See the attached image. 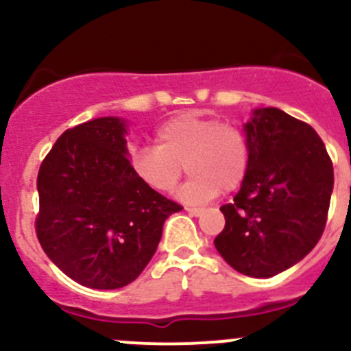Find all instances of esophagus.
<instances>
[{
	"instance_id": "1",
	"label": "esophagus",
	"mask_w": 351,
	"mask_h": 351,
	"mask_svg": "<svg viewBox=\"0 0 351 351\" xmlns=\"http://www.w3.org/2000/svg\"><path fill=\"white\" fill-rule=\"evenodd\" d=\"M185 210L189 212L190 215H193V217H198V215H202V212H204L202 208H197V207H186Z\"/></svg>"
}]
</instances>
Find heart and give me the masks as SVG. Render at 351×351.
Returning <instances> with one entry per match:
<instances>
[{
    "label": "heart",
    "instance_id": "heart-1",
    "mask_svg": "<svg viewBox=\"0 0 351 351\" xmlns=\"http://www.w3.org/2000/svg\"><path fill=\"white\" fill-rule=\"evenodd\" d=\"M129 161L137 180L158 193H171L185 168L190 180L178 195L202 204L241 186L250 168V143L232 123L183 112L159 125L156 146L136 147Z\"/></svg>",
    "mask_w": 351,
    "mask_h": 351
}]
</instances>
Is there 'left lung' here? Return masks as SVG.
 I'll use <instances>...</instances> for the list:
<instances>
[{"label":"left lung","mask_w":351,"mask_h":351,"mask_svg":"<svg viewBox=\"0 0 351 351\" xmlns=\"http://www.w3.org/2000/svg\"><path fill=\"white\" fill-rule=\"evenodd\" d=\"M244 132L250 168L234 202L221 207L226 226L214 244L236 271L268 278L319 241L335 175L316 130L280 108H256Z\"/></svg>","instance_id":"1"}]
</instances>
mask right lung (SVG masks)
<instances>
[{
	"mask_svg": "<svg viewBox=\"0 0 351 351\" xmlns=\"http://www.w3.org/2000/svg\"><path fill=\"white\" fill-rule=\"evenodd\" d=\"M125 134L119 117L67 129L38 169V243L59 270L90 289L136 280L165 221L183 208L137 180Z\"/></svg>",
	"mask_w": 351,
	"mask_h": 351,
	"instance_id": "add662e5",
	"label": "right lung"
}]
</instances>
